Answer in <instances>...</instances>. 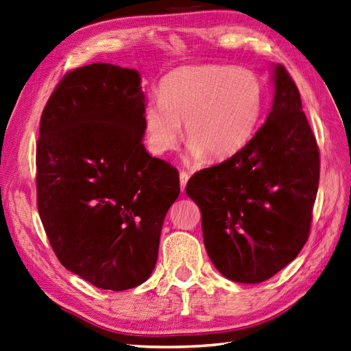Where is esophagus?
I'll return each mask as SVG.
<instances>
[{
    "label": "esophagus",
    "mask_w": 351,
    "mask_h": 351,
    "mask_svg": "<svg viewBox=\"0 0 351 351\" xmlns=\"http://www.w3.org/2000/svg\"><path fill=\"white\" fill-rule=\"evenodd\" d=\"M179 179H181V191L184 193L185 191V186L188 184V179H189V175L186 172H181V175H179Z\"/></svg>",
    "instance_id": "34e87169"
}]
</instances>
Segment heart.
<instances>
[{
    "label": "heart",
    "instance_id": "1",
    "mask_svg": "<svg viewBox=\"0 0 351 351\" xmlns=\"http://www.w3.org/2000/svg\"><path fill=\"white\" fill-rule=\"evenodd\" d=\"M263 103V84L252 70L219 64L179 67L163 79L160 98L144 108L147 145L156 156L173 152L185 122L188 158L198 163L207 154L222 162L253 138Z\"/></svg>",
    "mask_w": 351,
    "mask_h": 351
}]
</instances>
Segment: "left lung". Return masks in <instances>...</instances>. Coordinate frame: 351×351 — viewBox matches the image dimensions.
I'll list each match as a JSON object with an SVG mask.
<instances>
[{"label":"left lung","mask_w":351,"mask_h":351,"mask_svg":"<svg viewBox=\"0 0 351 351\" xmlns=\"http://www.w3.org/2000/svg\"><path fill=\"white\" fill-rule=\"evenodd\" d=\"M265 125L231 158L199 170L186 194L202 210L207 254L225 278L258 284L302 252L319 185V148L282 64Z\"/></svg>","instance_id":"obj_1"}]
</instances>
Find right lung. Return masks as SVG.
<instances>
[{
	"mask_svg": "<svg viewBox=\"0 0 351 351\" xmlns=\"http://www.w3.org/2000/svg\"><path fill=\"white\" fill-rule=\"evenodd\" d=\"M145 94L135 69L69 72L41 116L38 212L57 258L97 288L145 282L179 173L143 144Z\"/></svg>",
	"mask_w": 351,
	"mask_h": 351,
	"instance_id": "obj_1",
	"label": "right lung"
}]
</instances>
